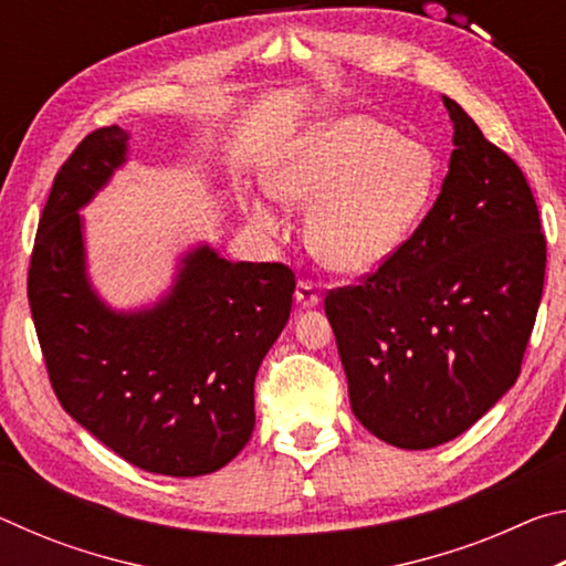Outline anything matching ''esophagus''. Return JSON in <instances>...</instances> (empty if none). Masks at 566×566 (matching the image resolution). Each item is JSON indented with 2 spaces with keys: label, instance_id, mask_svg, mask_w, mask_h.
<instances>
[{
  "label": "esophagus",
  "instance_id": "esophagus-1",
  "mask_svg": "<svg viewBox=\"0 0 566 566\" xmlns=\"http://www.w3.org/2000/svg\"><path fill=\"white\" fill-rule=\"evenodd\" d=\"M294 296H296V302H300V304L304 306V310H310V306H317V304H319L317 290H314L312 282H306V280H302L300 284H296Z\"/></svg>",
  "mask_w": 566,
  "mask_h": 566
}]
</instances>
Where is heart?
<instances>
[{
    "instance_id": "heart-1",
    "label": "heart",
    "mask_w": 566,
    "mask_h": 566,
    "mask_svg": "<svg viewBox=\"0 0 566 566\" xmlns=\"http://www.w3.org/2000/svg\"><path fill=\"white\" fill-rule=\"evenodd\" d=\"M437 187V159L424 142L399 137L367 114H342L290 142L266 169L280 202L310 209L306 247L337 274L385 264L424 217ZM254 222L276 227L270 202L252 205Z\"/></svg>"
}]
</instances>
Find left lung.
Wrapping results in <instances>:
<instances>
[{"label": "left lung", "mask_w": 566, "mask_h": 566, "mask_svg": "<svg viewBox=\"0 0 566 566\" xmlns=\"http://www.w3.org/2000/svg\"><path fill=\"white\" fill-rule=\"evenodd\" d=\"M454 149L434 207L377 272L324 300L352 411L399 449H432L520 377L547 242L522 169L454 99Z\"/></svg>", "instance_id": "obj_1"}]
</instances>
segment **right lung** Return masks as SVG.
Masks as SVG:
<instances>
[{
  "instance_id": "add662e5",
  "label": "right lung",
  "mask_w": 566,
  "mask_h": 566,
  "mask_svg": "<svg viewBox=\"0 0 566 566\" xmlns=\"http://www.w3.org/2000/svg\"><path fill=\"white\" fill-rule=\"evenodd\" d=\"M127 142L102 127L56 171L27 280L36 337L60 405L114 454L151 474H212L252 437L254 377L290 319L294 274L199 244L159 302L112 310L90 282L80 209Z\"/></svg>"
}]
</instances>
